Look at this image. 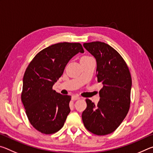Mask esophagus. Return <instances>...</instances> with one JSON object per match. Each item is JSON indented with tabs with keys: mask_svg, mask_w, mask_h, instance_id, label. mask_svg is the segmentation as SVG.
I'll use <instances>...</instances> for the list:
<instances>
[{
	"mask_svg": "<svg viewBox=\"0 0 153 153\" xmlns=\"http://www.w3.org/2000/svg\"><path fill=\"white\" fill-rule=\"evenodd\" d=\"M71 98H72V100H78V99H79L80 97H79V96L74 95V96H72Z\"/></svg>",
	"mask_w": 153,
	"mask_h": 153,
	"instance_id": "1",
	"label": "esophagus"
}]
</instances>
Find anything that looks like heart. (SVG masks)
Segmentation results:
<instances>
[{
  "mask_svg": "<svg viewBox=\"0 0 153 153\" xmlns=\"http://www.w3.org/2000/svg\"><path fill=\"white\" fill-rule=\"evenodd\" d=\"M82 58H90V56H83Z\"/></svg>",
  "mask_w": 153,
  "mask_h": 153,
  "instance_id": "1",
  "label": "heart"
}]
</instances>
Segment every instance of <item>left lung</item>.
<instances>
[{"instance_id":"8db88e82","label":"left lung","mask_w":153,"mask_h":153,"mask_svg":"<svg viewBox=\"0 0 153 153\" xmlns=\"http://www.w3.org/2000/svg\"><path fill=\"white\" fill-rule=\"evenodd\" d=\"M83 46L97 60V80L103 86L97 105L86 99L87 107L82 113V121L91 133L107 135L120 126L129 111L131 74L122 56L107 44L97 41Z\"/></svg>"}]
</instances>
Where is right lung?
<instances>
[{"label":"right lung","mask_w":153,"mask_h":153,"mask_svg":"<svg viewBox=\"0 0 153 153\" xmlns=\"http://www.w3.org/2000/svg\"><path fill=\"white\" fill-rule=\"evenodd\" d=\"M84 52L80 43L55 44L40 51L28 65L21 98L30 123L40 132L52 134L63 128L70 113L71 96L57 93L53 86L69 60Z\"/></svg>","instance_id":"obj_1"}]
</instances>
